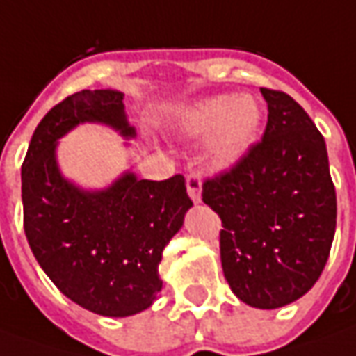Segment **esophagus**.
<instances>
[{"mask_svg": "<svg viewBox=\"0 0 356 356\" xmlns=\"http://www.w3.org/2000/svg\"><path fill=\"white\" fill-rule=\"evenodd\" d=\"M187 193L193 202H200V193H202V179L197 173H191L187 177Z\"/></svg>", "mask_w": 356, "mask_h": 356, "instance_id": "34e87169", "label": "esophagus"}]
</instances>
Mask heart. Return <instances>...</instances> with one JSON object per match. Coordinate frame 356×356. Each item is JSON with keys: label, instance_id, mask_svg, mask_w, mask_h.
I'll use <instances>...</instances> for the list:
<instances>
[{"label": "heart", "instance_id": "heart-1", "mask_svg": "<svg viewBox=\"0 0 356 356\" xmlns=\"http://www.w3.org/2000/svg\"><path fill=\"white\" fill-rule=\"evenodd\" d=\"M263 108L253 95H214L188 107L177 120L185 138H207V159L214 169L236 165L259 134Z\"/></svg>", "mask_w": 356, "mask_h": 356}]
</instances>
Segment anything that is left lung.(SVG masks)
Returning a JSON list of instances; mask_svg holds the SVG:
<instances>
[{
	"mask_svg": "<svg viewBox=\"0 0 356 356\" xmlns=\"http://www.w3.org/2000/svg\"><path fill=\"white\" fill-rule=\"evenodd\" d=\"M269 117L259 144L207 179L202 200L222 220L220 259L232 292L261 310L282 308L320 279L335 236L337 198L327 147L308 113L261 87Z\"/></svg>",
	"mask_w": 356,
	"mask_h": 356,
	"instance_id": "8db88e82",
	"label": "left lung"
}]
</instances>
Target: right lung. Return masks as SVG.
Masks as SVG:
<instances>
[{"label": "right lung", "mask_w": 356, "mask_h": 356, "mask_svg": "<svg viewBox=\"0 0 356 356\" xmlns=\"http://www.w3.org/2000/svg\"><path fill=\"white\" fill-rule=\"evenodd\" d=\"M122 93L83 89L52 107L36 127L21 169L23 218L38 265L81 308L127 318L146 310L163 286L159 261L193 207L183 175L165 181L122 173L107 188L87 191L62 175L58 140L83 122L134 138Z\"/></svg>", "instance_id": "right-lung-1"}]
</instances>
